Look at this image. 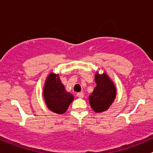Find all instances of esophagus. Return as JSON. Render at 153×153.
I'll return each mask as SVG.
<instances>
[{
  "mask_svg": "<svg viewBox=\"0 0 153 153\" xmlns=\"http://www.w3.org/2000/svg\"><path fill=\"white\" fill-rule=\"evenodd\" d=\"M77 96H78L79 98H83V96H84V94H83V92H78V94H77Z\"/></svg>",
  "mask_w": 153,
  "mask_h": 153,
  "instance_id": "esophagus-1",
  "label": "esophagus"
}]
</instances>
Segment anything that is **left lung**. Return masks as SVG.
Masks as SVG:
<instances>
[{
    "label": "left lung",
    "mask_w": 153,
    "mask_h": 153,
    "mask_svg": "<svg viewBox=\"0 0 153 153\" xmlns=\"http://www.w3.org/2000/svg\"><path fill=\"white\" fill-rule=\"evenodd\" d=\"M97 86L89 97L91 108L97 113L108 110L113 103L117 93L113 81L106 73L100 75L97 72L94 77Z\"/></svg>",
    "instance_id": "left-lung-1"
}]
</instances>
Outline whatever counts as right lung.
<instances>
[{
	"mask_svg": "<svg viewBox=\"0 0 153 153\" xmlns=\"http://www.w3.org/2000/svg\"><path fill=\"white\" fill-rule=\"evenodd\" d=\"M43 96L48 108L58 114H62L68 108L74 97L64 89L59 75L51 73L46 78Z\"/></svg>",
	"mask_w": 153,
	"mask_h": 153,
	"instance_id": "obj_1",
	"label": "right lung"
}]
</instances>
